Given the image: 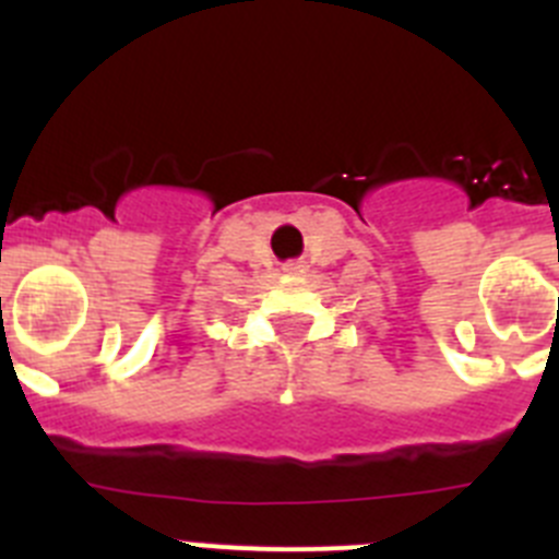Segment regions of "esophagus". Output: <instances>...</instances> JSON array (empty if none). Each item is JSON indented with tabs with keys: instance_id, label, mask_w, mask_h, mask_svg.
<instances>
[{
	"instance_id": "esophagus-1",
	"label": "esophagus",
	"mask_w": 559,
	"mask_h": 559,
	"mask_svg": "<svg viewBox=\"0 0 559 559\" xmlns=\"http://www.w3.org/2000/svg\"><path fill=\"white\" fill-rule=\"evenodd\" d=\"M296 269H299V265H290V269H288V271H296Z\"/></svg>"
}]
</instances>
